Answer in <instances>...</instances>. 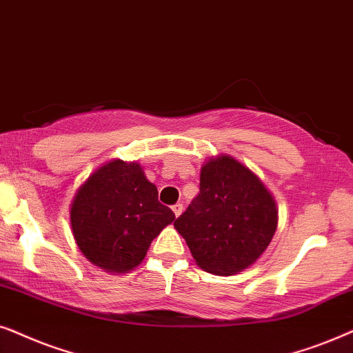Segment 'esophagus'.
<instances>
[{
    "label": "esophagus",
    "instance_id": "esophagus-1",
    "mask_svg": "<svg viewBox=\"0 0 353 353\" xmlns=\"http://www.w3.org/2000/svg\"><path fill=\"white\" fill-rule=\"evenodd\" d=\"M182 210H184V206H182V203L172 205V211H174V214H176V216H181L182 214Z\"/></svg>",
    "mask_w": 353,
    "mask_h": 353
}]
</instances>
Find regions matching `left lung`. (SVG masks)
I'll return each mask as SVG.
<instances>
[{
	"label": "left lung",
	"instance_id": "1",
	"mask_svg": "<svg viewBox=\"0 0 353 353\" xmlns=\"http://www.w3.org/2000/svg\"><path fill=\"white\" fill-rule=\"evenodd\" d=\"M174 228L201 270L231 276L253 265L270 245L278 210L250 169L231 157H219L203 164L200 194Z\"/></svg>",
	"mask_w": 353,
	"mask_h": 353
}]
</instances>
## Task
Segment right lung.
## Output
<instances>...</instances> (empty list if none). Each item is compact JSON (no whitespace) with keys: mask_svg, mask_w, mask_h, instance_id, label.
I'll use <instances>...</instances> for the list:
<instances>
[{"mask_svg":"<svg viewBox=\"0 0 353 353\" xmlns=\"http://www.w3.org/2000/svg\"><path fill=\"white\" fill-rule=\"evenodd\" d=\"M174 219L140 164L119 159L93 172L70 206V225L81 252L111 272L139 266L153 239Z\"/></svg>","mask_w":353,"mask_h":353,"instance_id":"1","label":"right lung"}]
</instances>
